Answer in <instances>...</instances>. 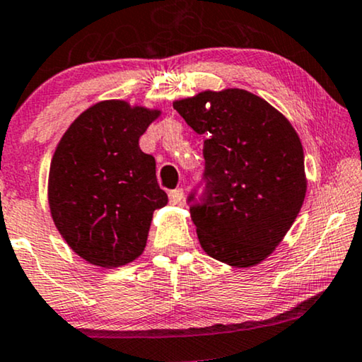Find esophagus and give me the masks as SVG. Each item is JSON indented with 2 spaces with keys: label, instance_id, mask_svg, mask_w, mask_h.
I'll return each instance as SVG.
<instances>
[{
  "label": "esophagus",
  "instance_id": "34e87169",
  "mask_svg": "<svg viewBox=\"0 0 362 362\" xmlns=\"http://www.w3.org/2000/svg\"><path fill=\"white\" fill-rule=\"evenodd\" d=\"M169 200L172 205H179V203L183 200V190L182 188H175L169 193Z\"/></svg>",
  "mask_w": 362,
  "mask_h": 362
}]
</instances>
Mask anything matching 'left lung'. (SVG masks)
I'll list each match as a JSON object with an SVG mask.
<instances>
[{"instance_id":"1","label":"left lung","mask_w":362,"mask_h":362,"mask_svg":"<svg viewBox=\"0 0 362 362\" xmlns=\"http://www.w3.org/2000/svg\"><path fill=\"white\" fill-rule=\"evenodd\" d=\"M190 128L205 134L206 187L190 206L203 251L231 267L271 256L307 193L302 141L281 111L241 88L175 100Z\"/></svg>"}]
</instances>
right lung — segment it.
<instances>
[{"mask_svg": "<svg viewBox=\"0 0 362 362\" xmlns=\"http://www.w3.org/2000/svg\"><path fill=\"white\" fill-rule=\"evenodd\" d=\"M159 108L103 100L60 137L47 182L50 216L69 247L91 266H126L144 252L152 215L169 198L139 137Z\"/></svg>", "mask_w": 362, "mask_h": 362, "instance_id": "add662e5", "label": "right lung"}]
</instances>
